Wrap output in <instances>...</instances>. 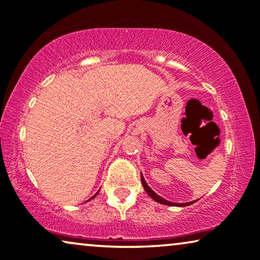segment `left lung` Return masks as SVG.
Segmentation results:
<instances>
[{
  "label": "left lung",
  "instance_id": "8db88e82",
  "mask_svg": "<svg viewBox=\"0 0 260 260\" xmlns=\"http://www.w3.org/2000/svg\"><path fill=\"white\" fill-rule=\"evenodd\" d=\"M141 181H142V184H143V187H144V190L147 191L149 197H150L151 199H154V200H155L156 202H159V204H162V205H168V206H181V207H184V206H188V205L194 204V201L187 202V204H174V202H170V201H168V200H166V199H163V198L159 197V195L156 194L155 191L152 190L151 188L148 186L147 182H145L144 177L142 176V175H141Z\"/></svg>",
  "mask_w": 260,
  "mask_h": 260
}]
</instances>
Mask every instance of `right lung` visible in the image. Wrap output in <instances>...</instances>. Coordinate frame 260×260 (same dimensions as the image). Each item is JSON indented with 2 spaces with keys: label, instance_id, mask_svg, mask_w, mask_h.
<instances>
[{
  "label": "right lung",
  "instance_id": "obj_1",
  "mask_svg": "<svg viewBox=\"0 0 260 260\" xmlns=\"http://www.w3.org/2000/svg\"><path fill=\"white\" fill-rule=\"evenodd\" d=\"M95 195H97V194H95ZM95 195H94V197H95ZM94 197H93V198H94ZM93 198H91V199H93Z\"/></svg>",
  "mask_w": 260,
  "mask_h": 260
}]
</instances>
